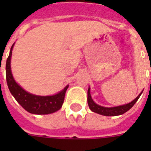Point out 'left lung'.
I'll list each match as a JSON object with an SVG mask.
<instances>
[{"instance_id": "1", "label": "left lung", "mask_w": 151, "mask_h": 151, "mask_svg": "<svg viewBox=\"0 0 151 151\" xmlns=\"http://www.w3.org/2000/svg\"><path fill=\"white\" fill-rule=\"evenodd\" d=\"M142 93L134 100H133L129 104L122 105V106L115 107V108H104V107H102V106L96 104L95 102L92 100L91 96V93H90V88H89L88 92H87V103H88V105L90 108H91V110L92 111H94V112L100 114V115H103V116H119V115H122L124 112H126L127 111H129L130 108L135 104V103L137 101V99H139V97L142 95Z\"/></svg>"}]
</instances>
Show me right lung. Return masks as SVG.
<instances>
[{
  "mask_svg": "<svg viewBox=\"0 0 151 151\" xmlns=\"http://www.w3.org/2000/svg\"><path fill=\"white\" fill-rule=\"evenodd\" d=\"M14 44L12 45L9 56L6 60V81L9 90L11 92L13 96L18 101L25 110L32 114L43 115L49 114L58 111L62 107L65 92L68 89L67 86L61 91L52 96H39L28 93L21 86L18 85L13 78L10 69V60H11L12 49Z\"/></svg>",
  "mask_w": 151,
  "mask_h": 151,
  "instance_id": "obj_1",
  "label": "right lung"
}]
</instances>
